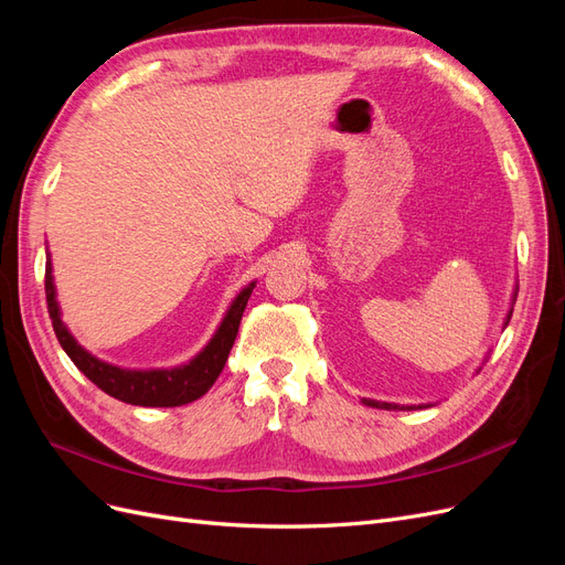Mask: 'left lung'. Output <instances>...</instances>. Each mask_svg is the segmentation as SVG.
I'll use <instances>...</instances> for the list:
<instances>
[{"mask_svg":"<svg viewBox=\"0 0 565 565\" xmlns=\"http://www.w3.org/2000/svg\"><path fill=\"white\" fill-rule=\"evenodd\" d=\"M511 301H516V292H514V299H511ZM511 313H514V311L509 309V313H507V318H504V328L509 324ZM363 403L370 405V407H382V409H415V407H429V403H426V405H396V403H382V401H372V398H363Z\"/></svg>","mask_w":565,"mask_h":565,"instance_id":"8db88e82","label":"left lung"}]
</instances>
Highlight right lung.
<instances>
[{
    "label": "right lung",
    "instance_id": "obj_1",
    "mask_svg": "<svg viewBox=\"0 0 565 565\" xmlns=\"http://www.w3.org/2000/svg\"><path fill=\"white\" fill-rule=\"evenodd\" d=\"M46 303H49V318L54 324V332L61 341L63 351L67 358L77 365L84 377L92 380L100 391H106L108 396L129 403V405H141V407H179L185 403H193L200 396H204L216 382V377L224 370L228 353L235 344L237 328H241V320L245 313L247 299L254 289V282H249L241 295L233 299L228 311L221 320L218 330L210 339V344L204 347L193 361L185 365L169 367V370H127L117 367L106 361H98L87 349L77 344V339L65 328L61 320V309L56 301V285L54 276H51V259L46 262Z\"/></svg>",
    "mask_w": 565,
    "mask_h": 565
}]
</instances>
